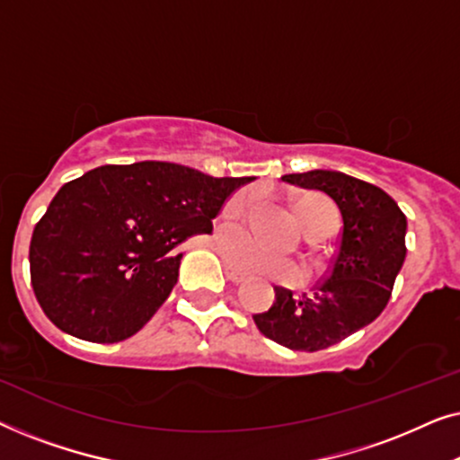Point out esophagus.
Segmentation results:
<instances>
[{"instance_id":"esophagus-1","label":"esophagus","mask_w":460,"mask_h":460,"mask_svg":"<svg viewBox=\"0 0 460 460\" xmlns=\"http://www.w3.org/2000/svg\"><path fill=\"white\" fill-rule=\"evenodd\" d=\"M224 270H226V276H228V280H232V282H243L244 279H247V276H244L243 272H238V270H234L232 266H228V263H224Z\"/></svg>"}]
</instances>
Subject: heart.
<instances>
[{"instance_id":"b5f03b06","label":"heart","mask_w":460,"mask_h":460,"mask_svg":"<svg viewBox=\"0 0 460 460\" xmlns=\"http://www.w3.org/2000/svg\"><path fill=\"white\" fill-rule=\"evenodd\" d=\"M251 203H253V192L244 190L234 194L228 200V205H226V217H243ZM295 213H297V219L304 226L305 234H312V232H332V228H335V209H332L329 200L318 197V194H305V197H301L295 203ZM219 247L228 255L230 263H234L236 268L244 270V272L270 276V279H276L280 282H299L301 276H304V270H301V266L293 257L279 255L263 249L247 232H222L219 234Z\"/></svg>"}]
</instances>
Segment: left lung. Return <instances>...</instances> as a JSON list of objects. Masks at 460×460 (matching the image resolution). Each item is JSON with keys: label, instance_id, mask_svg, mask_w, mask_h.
Listing matches in <instances>:
<instances>
[{"label": "left lung", "instance_id": "1", "mask_svg": "<svg viewBox=\"0 0 460 460\" xmlns=\"http://www.w3.org/2000/svg\"><path fill=\"white\" fill-rule=\"evenodd\" d=\"M288 184L335 200L343 228L329 272L310 295L295 299L274 287L276 299L253 320L261 335L297 351L343 341L385 310L406 257V216L385 190L341 172L314 169L282 175Z\"/></svg>", "mask_w": 460, "mask_h": 460}]
</instances>
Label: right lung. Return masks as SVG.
<instances>
[{
  "label": "right lung",
  "instance_id": "add662e5",
  "mask_svg": "<svg viewBox=\"0 0 460 460\" xmlns=\"http://www.w3.org/2000/svg\"><path fill=\"white\" fill-rule=\"evenodd\" d=\"M253 180L142 161L68 181L31 238V285L41 310L84 341L136 335L178 282L180 244L209 234L230 194Z\"/></svg>",
  "mask_w": 460,
  "mask_h": 460
}]
</instances>
